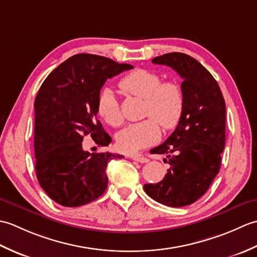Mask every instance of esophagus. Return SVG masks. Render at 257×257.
<instances>
[{
	"label": "esophagus",
	"mask_w": 257,
	"mask_h": 257,
	"mask_svg": "<svg viewBox=\"0 0 257 257\" xmlns=\"http://www.w3.org/2000/svg\"><path fill=\"white\" fill-rule=\"evenodd\" d=\"M132 159L133 160H135V161H138V162H140V163H146V162H148L149 161V159L147 157H144V156H141V155H135V156H132Z\"/></svg>",
	"instance_id": "34e87169"
}]
</instances>
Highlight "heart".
Masks as SVG:
<instances>
[{
	"label": "heart",
	"mask_w": 257,
	"mask_h": 257,
	"mask_svg": "<svg viewBox=\"0 0 257 257\" xmlns=\"http://www.w3.org/2000/svg\"><path fill=\"white\" fill-rule=\"evenodd\" d=\"M123 94L145 99L143 121L134 122L119 132L117 147L125 154H136L159 140L160 126L163 130L176 128L184 109V91L176 80L162 81V77L149 69H135L119 80ZM97 112L105 121L118 127L122 122L119 100L114 91L106 87L100 90L96 101Z\"/></svg>",
	"instance_id": "1"
}]
</instances>
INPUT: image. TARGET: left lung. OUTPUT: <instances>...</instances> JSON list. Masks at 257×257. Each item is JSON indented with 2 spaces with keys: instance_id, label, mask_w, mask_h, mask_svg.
Instances as JSON below:
<instances>
[{
  "instance_id": "obj_1",
  "label": "left lung",
  "mask_w": 257,
  "mask_h": 257,
  "mask_svg": "<svg viewBox=\"0 0 257 257\" xmlns=\"http://www.w3.org/2000/svg\"><path fill=\"white\" fill-rule=\"evenodd\" d=\"M152 63L167 65L183 78L184 109L170 137L150 151L167 155L170 168L160 182L144 189L159 203L181 207L200 199L219 173L225 145V101L209 70L187 54L168 53Z\"/></svg>"
}]
</instances>
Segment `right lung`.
Listing matches in <instances>:
<instances>
[{
  "label": "right lung",
  "mask_w": 257,
  "mask_h": 257,
  "mask_svg": "<svg viewBox=\"0 0 257 257\" xmlns=\"http://www.w3.org/2000/svg\"><path fill=\"white\" fill-rule=\"evenodd\" d=\"M134 68L112 59L77 54L47 76L35 98L34 150L38 182L52 200L67 207L99 198L108 185L111 152L83 149L84 136L107 147L111 138L97 119L96 101L108 78Z\"/></svg>",
  "instance_id": "right-lung-1"
}]
</instances>
